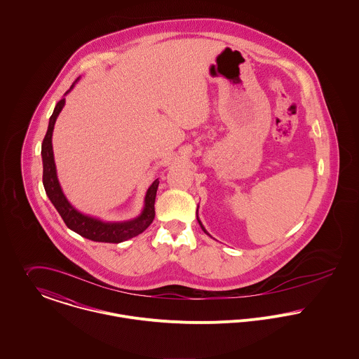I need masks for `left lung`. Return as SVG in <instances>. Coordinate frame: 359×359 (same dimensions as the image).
Segmentation results:
<instances>
[{
	"instance_id": "left-lung-1",
	"label": "left lung",
	"mask_w": 359,
	"mask_h": 359,
	"mask_svg": "<svg viewBox=\"0 0 359 359\" xmlns=\"http://www.w3.org/2000/svg\"><path fill=\"white\" fill-rule=\"evenodd\" d=\"M199 222V220H198ZM199 224H201V222H199ZM201 227H202V224H201ZM202 230H203V231H205V233H206V230H205V229H203V227H202ZM206 234H208V233H206Z\"/></svg>"
}]
</instances>
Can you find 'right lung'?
Here are the masks:
<instances>
[{
	"label": "right lung",
	"mask_w": 359,
	"mask_h": 359,
	"mask_svg": "<svg viewBox=\"0 0 359 359\" xmlns=\"http://www.w3.org/2000/svg\"><path fill=\"white\" fill-rule=\"evenodd\" d=\"M73 88V85H72ZM65 106V97L60 99L49 118V125L46 135L42 140V147H41V156H42V165H43V172H42V183L46 196L62 216L63 222L66 226L80 234L83 238L96 241V242H110V243H120L122 241L133 238L139 234H142L154 220L156 216V209H154V202H156V196H157V189H158V179L150 186L147 190L146 199H144V209L143 213L130 222H123V223H104L97 219L85 216L80 212H77L65 197L62 193V189L59 186L57 177H56V168H55V161H53V151H52V132L56 118L59 113L62 111Z\"/></svg>",
	"instance_id": "right-lung-1"
}]
</instances>
